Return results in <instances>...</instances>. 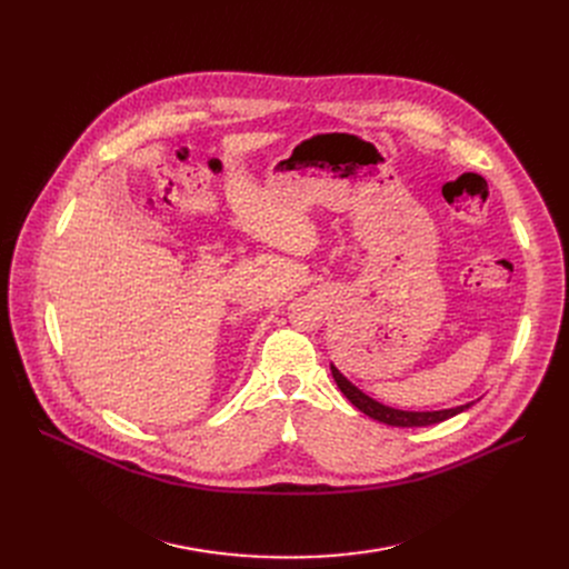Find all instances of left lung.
Wrapping results in <instances>:
<instances>
[{"instance_id":"8db88e82","label":"left lung","mask_w":569,"mask_h":569,"mask_svg":"<svg viewBox=\"0 0 569 569\" xmlns=\"http://www.w3.org/2000/svg\"><path fill=\"white\" fill-rule=\"evenodd\" d=\"M332 376L339 385V390L346 395V399L355 406L360 408L365 415L373 417V420L382 422V425H390V427H429V425H438L442 420H450V417L463 412L468 406H459V408H450V410H433V412H408V410H395V408H387L378 401H373L371 397H367L365 392L357 390V387L343 378L339 373L337 367H332Z\"/></svg>"}]
</instances>
